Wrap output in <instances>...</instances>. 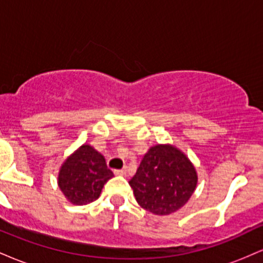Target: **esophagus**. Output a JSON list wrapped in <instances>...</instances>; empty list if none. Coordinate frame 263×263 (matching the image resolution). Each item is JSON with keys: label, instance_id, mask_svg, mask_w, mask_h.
<instances>
[{"label": "esophagus", "instance_id": "34e87169", "mask_svg": "<svg viewBox=\"0 0 263 263\" xmlns=\"http://www.w3.org/2000/svg\"><path fill=\"white\" fill-rule=\"evenodd\" d=\"M114 173L116 174V176H126L127 170H126V168H122V170H115Z\"/></svg>", "mask_w": 263, "mask_h": 263}]
</instances>
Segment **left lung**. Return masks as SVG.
I'll return each mask as SVG.
<instances>
[{"label":"left lung","mask_w":263,"mask_h":263,"mask_svg":"<svg viewBox=\"0 0 263 263\" xmlns=\"http://www.w3.org/2000/svg\"><path fill=\"white\" fill-rule=\"evenodd\" d=\"M128 183L141 208L163 216L188 203L197 188L198 173L178 147L158 143L147 151Z\"/></svg>","instance_id":"left-lung-1"}]
</instances>
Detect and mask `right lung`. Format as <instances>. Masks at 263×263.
Masks as SVG:
<instances>
[{
	"mask_svg": "<svg viewBox=\"0 0 263 263\" xmlns=\"http://www.w3.org/2000/svg\"><path fill=\"white\" fill-rule=\"evenodd\" d=\"M112 177L105 157L84 143L60 165L58 186L71 204L86 205L100 197L105 183Z\"/></svg>",
	"mask_w": 263,
	"mask_h": 263,
	"instance_id": "right-lung-1",
	"label": "right lung"
}]
</instances>
